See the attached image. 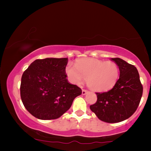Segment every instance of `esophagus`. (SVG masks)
Returning a JSON list of instances; mask_svg holds the SVG:
<instances>
[{"instance_id": "obj_1", "label": "esophagus", "mask_w": 151, "mask_h": 151, "mask_svg": "<svg viewBox=\"0 0 151 151\" xmlns=\"http://www.w3.org/2000/svg\"><path fill=\"white\" fill-rule=\"evenodd\" d=\"M88 93V91L84 90V89H82V94L83 95V96H84V95H86V93Z\"/></svg>"}]
</instances>
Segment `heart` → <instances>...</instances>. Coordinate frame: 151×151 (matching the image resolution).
Instances as JSON below:
<instances>
[{
    "instance_id": "obj_1",
    "label": "heart",
    "mask_w": 151,
    "mask_h": 151,
    "mask_svg": "<svg viewBox=\"0 0 151 151\" xmlns=\"http://www.w3.org/2000/svg\"><path fill=\"white\" fill-rule=\"evenodd\" d=\"M65 73L71 83L80 84L86 79V84L91 90L104 92L111 90L117 83L119 70L114 62L88 58L78 60L76 67L68 64Z\"/></svg>"
}]
</instances>
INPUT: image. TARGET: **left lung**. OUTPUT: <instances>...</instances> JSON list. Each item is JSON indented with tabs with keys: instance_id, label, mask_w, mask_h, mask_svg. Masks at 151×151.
Wrapping results in <instances>:
<instances>
[{
	"instance_id": "obj_1",
	"label": "left lung",
	"mask_w": 151,
	"mask_h": 151,
	"mask_svg": "<svg viewBox=\"0 0 151 151\" xmlns=\"http://www.w3.org/2000/svg\"><path fill=\"white\" fill-rule=\"evenodd\" d=\"M118 66L119 78L112 89L96 93L98 100L90 109L100 120L108 123L124 121L137 110L143 93L139 75L135 66L124 60L111 58Z\"/></svg>"
}]
</instances>
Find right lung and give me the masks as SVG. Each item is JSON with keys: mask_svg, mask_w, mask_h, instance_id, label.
Here are the masks:
<instances>
[{"mask_svg": "<svg viewBox=\"0 0 151 151\" xmlns=\"http://www.w3.org/2000/svg\"><path fill=\"white\" fill-rule=\"evenodd\" d=\"M67 58L38 59L24 71L20 97L33 116L43 120L58 118L82 94L81 88L67 79Z\"/></svg>", "mask_w": 151, "mask_h": 151, "instance_id": "add662e5", "label": "right lung"}]
</instances>
